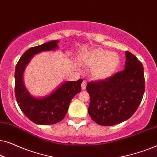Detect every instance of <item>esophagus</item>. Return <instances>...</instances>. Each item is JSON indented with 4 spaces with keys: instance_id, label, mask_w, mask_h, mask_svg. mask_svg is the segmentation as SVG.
<instances>
[{
    "instance_id": "esophagus-1",
    "label": "esophagus",
    "mask_w": 157,
    "mask_h": 157,
    "mask_svg": "<svg viewBox=\"0 0 157 157\" xmlns=\"http://www.w3.org/2000/svg\"><path fill=\"white\" fill-rule=\"evenodd\" d=\"M86 81H83L82 83H81V89H82V90H85L86 88Z\"/></svg>"
}]
</instances>
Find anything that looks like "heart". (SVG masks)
Instances as JSON below:
<instances>
[{"label":"heart","instance_id":"obj_1","mask_svg":"<svg viewBox=\"0 0 157 157\" xmlns=\"http://www.w3.org/2000/svg\"><path fill=\"white\" fill-rule=\"evenodd\" d=\"M119 61L117 53L109 52L100 48L90 51L83 59L85 66L92 68L91 76L97 80L106 79L112 76L119 65Z\"/></svg>","mask_w":157,"mask_h":157}]
</instances>
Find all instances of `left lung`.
I'll list each match as a JSON object with an SVG mask.
<instances>
[{
    "label": "left lung",
    "mask_w": 157,
    "mask_h": 157,
    "mask_svg": "<svg viewBox=\"0 0 157 157\" xmlns=\"http://www.w3.org/2000/svg\"><path fill=\"white\" fill-rule=\"evenodd\" d=\"M145 89L142 63L126 51L125 69L104 80L91 81L89 114L101 126H113L129 119L142 100Z\"/></svg>",
    "instance_id": "8db88e82"
}]
</instances>
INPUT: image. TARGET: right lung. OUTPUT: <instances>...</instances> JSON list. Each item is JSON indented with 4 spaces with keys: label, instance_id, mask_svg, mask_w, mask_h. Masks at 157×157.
Returning <instances> with one entry per match:
<instances>
[{
    "label": "right lung",
    "instance_id": "add662e5",
    "mask_svg": "<svg viewBox=\"0 0 157 157\" xmlns=\"http://www.w3.org/2000/svg\"><path fill=\"white\" fill-rule=\"evenodd\" d=\"M59 40H51L40 46L32 47L22 55L15 69V94L21 110L33 123L51 125L63 119L71 101L81 90L82 79L66 81L54 91L42 98H36L30 94L23 83V75L25 67L34 55L43 51L58 48Z\"/></svg>",
    "mask_w": 157,
    "mask_h": 157
}]
</instances>
